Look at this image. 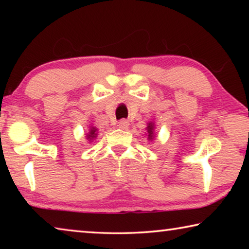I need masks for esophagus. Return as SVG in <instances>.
<instances>
[{
    "instance_id": "34e87169",
    "label": "esophagus",
    "mask_w": 249,
    "mask_h": 249,
    "mask_svg": "<svg viewBox=\"0 0 249 249\" xmlns=\"http://www.w3.org/2000/svg\"><path fill=\"white\" fill-rule=\"evenodd\" d=\"M119 126L120 128H122V129H126L129 126V123H128V121L127 120H122V121H120L119 122Z\"/></svg>"
}]
</instances>
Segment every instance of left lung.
Here are the masks:
<instances>
[{
	"label": "left lung",
	"instance_id": "1",
	"mask_svg": "<svg viewBox=\"0 0 249 249\" xmlns=\"http://www.w3.org/2000/svg\"><path fill=\"white\" fill-rule=\"evenodd\" d=\"M147 132H148V138L149 140H153L154 137V124H148V127H147Z\"/></svg>",
	"mask_w": 249,
	"mask_h": 249
}]
</instances>
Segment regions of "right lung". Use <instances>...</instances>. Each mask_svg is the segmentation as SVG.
<instances>
[{"label": "right lung", "mask_w": 249, "mask_h": 249, "mask_svg": "<svg viewBox=\"0 0 249 249\" xmlns=\"http://www.w3.org/2000/svg\"><path fill=\"white\" fill-rule=\"evenodd\" d=\"M87 137H88V141H89V142L93 141L94 138L96 137V128H95V127H92V128L90 129L89 134L87 135Z\"/></svg>", "instance_id": "1"}]
</instances>
